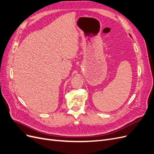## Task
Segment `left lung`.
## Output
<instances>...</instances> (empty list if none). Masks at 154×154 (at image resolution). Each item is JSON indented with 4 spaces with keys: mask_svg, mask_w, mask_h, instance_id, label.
I'll list each match as a JSON object with an SVG mask.
<instances>
[{
    "mask_svg": "<svg viewBox=\"0 0 154 154\" xmlns=\"http://www.w3.org/2000/svg\"><path fill=\"white\" fill-rule=\"evenodd\" d=\"M130 36H131V35H130Z\"/></svg>",
    "mask_w": 154,
    "mask_h": 154,
    "instance_id": "left-lung-1",
    "label": "left lung"
}]
</instances>
